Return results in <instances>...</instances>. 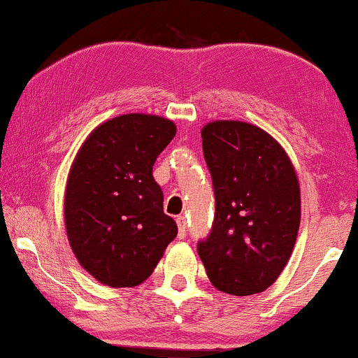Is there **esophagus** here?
<instances>
[{
    "label": "esophagus",
    "mask_w": 358,
    "mask_h": 358,
    "mask_svg": "<svg viewBox=\"0 0 358 358\" xmlns=\"http://www.w3.org/2000/svg\"><path fill=\"white\" fill-rule=\"evenodd\" d=\"M176 225H178V237L183 239V237L187 236V220H185V217L180 215L178 219H176Z\"/></svg>",
    "instance_id": "obj_1"
}]
</instances>
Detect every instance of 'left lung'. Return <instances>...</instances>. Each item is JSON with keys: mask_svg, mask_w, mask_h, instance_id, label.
<instances>
[{"mask_svg": "<svg viewBox=\"0 0 358 358\" xmlns=\"http://www.w3.org/2000/svg\"><path fill=\"white\" fill-rule=\"evenodd\" d=\"M215 192L210 236L199 242L207 276L234 296L262 293L289 261L301 220L296 170L279 143L244 121L202 127Z\"/></svg>", "mask_w": 358, "mask_h": 358, "instance_id": "8db88e82", "label": "left lung"}]
</instances>
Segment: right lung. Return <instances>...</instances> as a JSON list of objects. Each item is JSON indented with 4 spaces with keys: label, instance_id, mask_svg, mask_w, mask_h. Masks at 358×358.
I'll use <instances>...</instances> for the list:
<instances>
[{
    "label": "right lung",
    "instance_id": "right-lung-1",
    "mask_svg": "<svg viewBox=\"0 0 358 358\" xmlns=\"http://www.w3.org/2000/svg\"><path fill=\"white\" fill-rule=\"evenodd\" d=\"M175 134L166 117L122 114L92 129L73 158L65 231L79 264L102 285H141L176 237L153 178L156 158Z\"/></svg>",
    "mask_w": 358,
    "mask_h": 358
}]
</instances>
